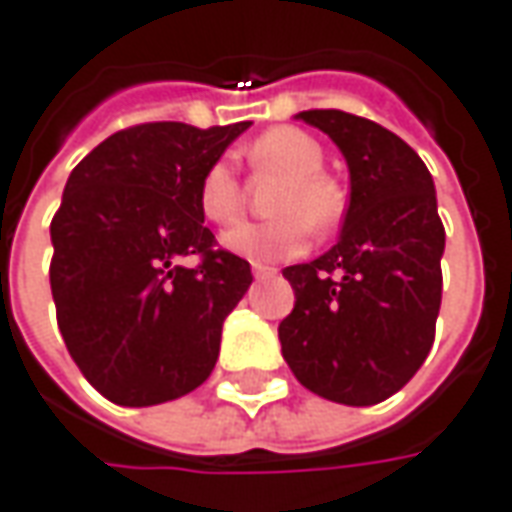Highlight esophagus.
<instances>
[{"mask_svg":"<svg viewBox=\"0 0 512 512\" xmlns=\"http://www.w3.org/2000/svg\"><path fill=\"white\" fill-rule=\"evenodd\" d=\"M253 276H256V279H270V276H276V267L253 262Z\"/></svg>","mask_w":512,"mask_h":512,"instance_id":"1","label":"esophagus"}]
</instances>
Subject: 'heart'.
<instances>
[{
  "mask_svg": "<svg viewBox=\"0 0 512 512\" xmlns=\"http://www.w3.org/2000/svg\"><path fill=\"white\" fill-rule=\"evenodd\" d=\"M247 162L259 173H282L285 182L273 196V213L267 222H245L222 236L227 250L253 262H282L305 250L310 242V222L330 227L342 213V196L327 179L325 153L313 136L299 128H273L253 139ZM196 202L207 222L230 225L242 210V179L227 159L210 162L196 187Z\"/></svg>",
  "mask_w": 512,
  "mask_h": 512,
  "instance_id": "b5f03b06",
  "label": "heart"
}]
</instances>
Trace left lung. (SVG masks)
Wrapping results in <instances>:
<instances>
[{
  "mask_svg": "<svg viewBox=\"0 0 512 512\" xmlns=\"http://www.w3.org/2000/svg\"><path fill=\"white\" fill-rule=\"evenodd\" d=\"M350 170L339 242L285 267L296 305L279 325L293 376L330 402L390 399L422 367L442 307L444 225L419 153L382 125L344 110H302Z\"/></svg>",
  "mask_w": 512,
  "mask_h": 512,
  "instance_id": "obj_1",
  "label": "left lung"
}]
</instances>
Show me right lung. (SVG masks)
Listing matches in <instances>:
<instances>
[{
  "mask_svg": "<svg viewBox=\"0 0 512 512\" xmlns=\"http://www.w3.org/2000/svg\"><path fill=\"white\" fill-rule=\"evenodd\" d=\"M247 128L133 125L70 173L50 222V293L70 359L113 404L179 399L216 367L253 273L216 247L196 187ZM187 255L200 262L187 268Z\"/></svg>",
  "mask_w": 512,
  "mask_h": 512,
  "instance_id": "add662e5",
  "label": "right lung"
}]
</instances>
